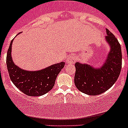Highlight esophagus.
Wrapping results in <instances>:
<instances>
[{
	"instance_id": "34e87169",
	"label": "esophagus",
	"mask_w": 128,
	"mask_h": 128,
	"mask_svg": "<svg viewBox=\"0 0 128 128\" xmlns=\"http://www.w3.org/2000/svg\"><path fill=\"white\" fill-rule=\"evenodd\" d=\"M76 61V56L74 54H72L67 58L66 63H68V64H73V63H75Z\"/></svg>"
}]
</instances>
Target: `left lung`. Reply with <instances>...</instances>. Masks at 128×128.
Returning <instances> with one entry per match:
<instances>
[{
	"label": "left lung",
	"instance_id": "left-lung-1",
	"mask_svg": "<svg viewBox=\"0 0 128 128\" xmlns=\"http://www.w3.org/2000/svg\"><path fill=\"white\" fill-rule=\"evenodd\" d=\"M105 40L110 51L105 62L99 68L86 63L76 62L74 83L78 90L89 96L104 93L110 88L118 79L122 68L120 45L114 34L106 29Z\"/></svg>",
	"mask_w": 128,
	"mask_h": 128
}]
</instances>
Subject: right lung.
Segmentation results:
<instances>
[{"mask_svg":"<svg viewBox=\"0 0 128 128\" xmlns=\"http://www.w3.org/2000/svg\"><path fill=\"white\" fill-rule=\"evenodd\" d=\"M13 40L11 42L6 58L7 68L11 81L16 88L28 96H41L47 94L52 89L56 78L65 63L60 62L36 71L22 69L14 64L12 59L11 47Z\"/></svg>","mask_w":128,"mask_h":128,"instance_id":"1","label":"right lung"}]
</instances>
